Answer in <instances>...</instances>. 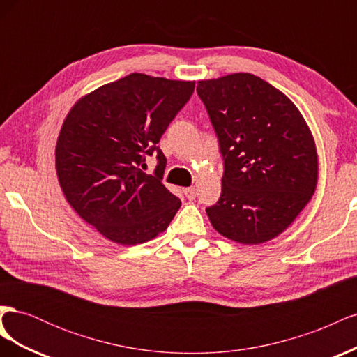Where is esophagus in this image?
<instances>
[{
  "label": "esophagus",
  "instance_id": "1",
  "mask_svg": "<svg viewBox=\"0 0 357 357\" xmlns=\"http://www.w3.org/2000/svg\"><path fill=\"white\" fill-rule=\"evenodd\" d=\"M183 192H185V195H186L188 199H195V197H197V189H195V186H190V188L183 189Z\"/></svg>",
  "mask_w": 357,
  "mask_h": 357
}]
</instances>
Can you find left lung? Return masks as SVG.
I'll list each match as a JSON object with an SVG mask.
<instances>
[{"label": "left lung", "mask_w": 357, "mask_h": 357, "mask_svg": "<svg viewBox=\"0 0 357 357\" xmlns=\"http://www.w3.org/2000/svg\"><path fill=\"white\" fill-rule=\"evenodd\" d=\"M223 159L214 229L243 244L282 234L311 199L317 153L304 117L273 84L248 73L198 82Z\"/></svg>", "instance_id": "obj_1"}]
</instances>
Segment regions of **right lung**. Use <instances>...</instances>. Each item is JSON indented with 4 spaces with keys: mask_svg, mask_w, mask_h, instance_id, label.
Segmentation results:
<instances>
[{
    "mask_svg": "<svg viewBox=\"0 0 357 357\" xmlns=\"http://www.w3.org/2000/svg\"><path fill=\"white\" fill-rule=\"evenodd\" d=\"M195 91V82L132 73L75 104L56 143L63 195L80 218L117 244L155 238L181 201L162 185L167 159L158 143ZM157 155L154 176L139 168Z\"/></svg>",
    "mask_w": 357,
    "mask_h": 357,
    "instance_id": "right-lung-1",
    "label": "right lung"
}]
</instances>
